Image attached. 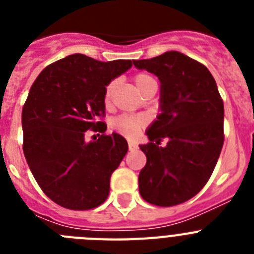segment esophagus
Listing matches in <instances>:
<instances>
[{
	"instance_id": "1",
	"label": "esophagus",
	"mask_w": 254,
	"mask_h": 254,
	"mask_svg": "<svg viewBox=\"0 0 254 254\" xmlns=\"http://www.w3.org/2000/svg\"><path fill=\"white\" fill-rule=\"evenodd\" d=\"M128 149L131 150V151H134V150L138 149V146L134 142H128Z\"/></svg>"
}]
</instances>
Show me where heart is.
I'll list each match as a JSON object with an SVG mask.
<instances>
[{"label": "heart", "mask_w": 254, "mask_h": 254, "mask_svg": "<svg viewBox=\"0 0 254 254\" xmlns=\"http://www.w3.org/2000/svg\"><path fill=\"white\" fill-rule=\"evenodd\" d=\"M152 81H155L154 77L147 75V73H137V75L134 76V84H136V86H137V89L140 91H142L143 87L147 86V85ZM116 81H112L111 84L108 85L107 89H105L104 98L107 103L111 100L112 94H113L114 89H116ZM145 125H146V117L143 116H120L117 117V118H114L111 123L112 128H113L114 131L123 134V136H126V137L128 138L136 137L138 134V132H140V129L142 128Z\"/></svg>", "instance_id": "obj_1"}]
</instances>
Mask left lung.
I'll return each instance as SVG.
<instances>
[{
    "label": "left lung",
    "instance_id": "8db88e82",
    "mask_svg": "<svg viewBox=\"0 0 254 254\" xmlns=\"http://www.w3.org/2000/svg\"><path fill=\"white\" fill-rule=\"evenodd\" d=\"M160 81V114L150 125V142L140 145L146 165L140 194L156 206H174L196 196L207 183L224 143V103L207 67L181 52L133 61ZM161 138L167 146L159 148Z\"/></svg>",
    "mask_w": 254,
    "mask_h": 254
}]
</instances>
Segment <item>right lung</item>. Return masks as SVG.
<instances>
[{
	"mask_svg": "<svg viewBox=\"0 0 254 254\" xmlns=\"http://www.w3.org/2000/svg\"><path fill=\"white\" fill-rule=\"evenodd\" d=\"M131 67V60L75 53L47 66L31 85L21 116L24 155L42 190L62 207L90 210L109 194L127 141L113 132L87 143L84 133L105 132V87Z\"/></svg>",
	"mask_w": 254,
	"mask_h": 254,
	"instance_id": "1",
	"label": "right lung"
}]
</instances>
